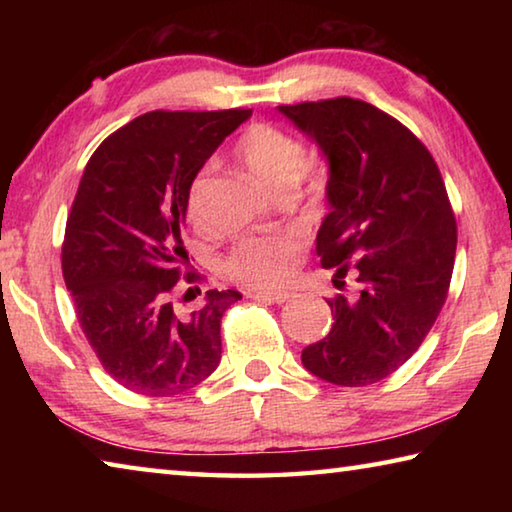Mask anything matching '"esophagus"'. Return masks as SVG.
<instances>
[{"mask_svg":"<svg viewBox=\"0 0 512 512\" xmlns=\"http://www.w3.org/2000/svg\"><path fill=\"white\" fill-rule=\"evenodd\" d=\"M248 296L255 298V300L275 302V305H282V302H287L293 296V293H289V291H250Z\"/></svg>","mask_w":512,"mask_h":512,"instance_id":"1","label":"esophagus"}]
</instances>
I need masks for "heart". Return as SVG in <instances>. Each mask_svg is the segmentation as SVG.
I'll list each match as a JSON object with an SVG mask.
<instances>
[{
  "mask_svg": "<svg viewBox=\"0 0 512 512\" xmlns=\"http://www.w3.org/2000/svg\"><path fill=\"white\" fill-rule=\"evenodd\" d=\"M235 153L259 183L275 194L296 187L305 169V146L298 137L266 121L246 128ZM207 176L210 169L198 171L187 189L185 210L194 225L203 223V187ZM298 248L300 239L291 232L244 237L225 257V271L248 287L271 289L287 277L289 262Z\"/></svg>",
  "mask_w": 512,
  "mask_h": 512,
  "instance_id": "b5f03b06",
  "label": "heart"
}]
</instances>
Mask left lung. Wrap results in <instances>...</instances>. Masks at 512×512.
<instances>
[{
	"instance_id": "left-lung-1",
	"label": "left lung",
	"mask_w": 512,
	"mask_h": 512,
	"mask_svg": "<svg viewBox=\"0 0 512 512\" xmlns=\"http://www.w3.org/2000/svg\"><path fill=\"white\" fill-rule=\"evenodd\" d=\"M329 162V214L316 237L334 284L352 268L357 296L329 298L334 325L302 366L336 386H368L413 357L447 300L456 219L418 137L366 101L339 97L277 108Z\"/></svg>"
}]
</instances>
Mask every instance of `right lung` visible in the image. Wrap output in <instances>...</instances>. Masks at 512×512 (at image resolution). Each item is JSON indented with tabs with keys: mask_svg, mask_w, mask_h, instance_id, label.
I'll return each mask as SVG.
<instances>
[{
	"mask_svg": "<svg viewBox=\"0 0 512 512\" xmlns=\"http://www.w3.org/2000/svg\"><path fill=\"white\" fill-rule=\"evenodd\" d=\"M250 115L241 108L146 112L106 137L85 164L67 216L63 277L85 339L128 391L178 395L219 366L221 318L241 293L207 291L203 307L189 314L171 298L189 264V183Z\"/></svg>",
	"mask_w": 512,
	"mask_h": 512,
	"instance_id": "right-lung-1",
	"label": "right lung"
}]
</instances>
